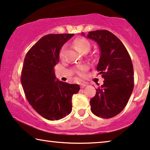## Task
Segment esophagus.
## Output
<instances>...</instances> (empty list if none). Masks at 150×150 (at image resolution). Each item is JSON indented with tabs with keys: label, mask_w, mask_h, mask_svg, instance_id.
Masks as SVG:
<instances>
[{
	"label": "esophagus",
	"mask_w": 150,
	"mask_h": 150,
	"mask_svg": "<svg viewBox=\"0 0 150 150\" xmlns=\"http://www.w3.org/2000/svg\"><path fill=\"white\" fill-rule=\"evenodd\" d=\"M86 86H87V84H85V83H81V88H84V87Z\"/></svg>",
	"instance_id": "1"
}]
</instances>
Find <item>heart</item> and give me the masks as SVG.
I'll list each match as a JSON object with an SVG mask.
<instances>
[{"mask_svg": "<svg viewBox=\"0 0 150 150\" xmlns=\"http://www.w3.org/2000/svg\"><path fill=\"white\" fill-rule=\"evenodd\" d=\"M74 45L79 50L80 52H82V53H87L89 52V50L91 48V42L87 38H85V37L80 36L78 38H75L73 42ZM65 56V47H63L62 48L61 52H60V57L61 59H63ZM87 70V67L86 66H82V67H80L79 68V70H78L77 73L80 76L83 77L85 76L86 71Z\"/></svg>", "mask_w": 150, "mask_h": 150, "instance_id": "obj_1", "label": "heart"}]
</instances>
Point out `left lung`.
Masks as SVG:
<instances>
[{"label":"left lung","instance_id":"1","mask_svg":"<svg viewBox=\"0 0 150 150\" xmlns=\"http://www.w3.org/2000/svg\"><path fill=\"white\" fill-rule=\"evenodd\" d=\"M84 35V33H82ZM87 38L100 47V56L96 69L104 79L90 100L91 110L98 117L110 118L125 108L134 89V68L125 45L108 30L89 32Z\"/></svg>","mask_w":150,"mask_h":150}]
</instances>
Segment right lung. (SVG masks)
<instances>
[{"instance_id":"obj_1","label":"right lung","mask_w":150,"mask_h":150,"mask_svg":"<svg viewBox=\"0 0 150 150\" xmlns=\"http://www.w3.org/2000/svg\"><path fill=\"white\" fill-rule=\"evenodd\" d=\"M74 34L42 36L27 53L21 71V84L27 100L37 113L47 120H59L71 112V98L77 84L56 81L54 66L62 46Z\"/></svg>"}]
</instances>
